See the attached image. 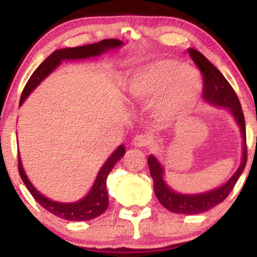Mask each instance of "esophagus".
<instances>
[{"label":"esophagus","mask_w":257,"mask_h":257,"mask_svg":"<svg viewBox=\"0 0 257 257\" xmlns=\"http://www.w3.org/2000/svg\"><path fill=\"white\" fill-rule=\"evenodd\" d=\"M149 144H151V139L147 138V136H145V135H138V136H135L134 140H133V146L136 148L147 147Z\"/></svg>","instance_id":"obj_1"}]
</instances>
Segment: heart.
I'll return each instance as SVG.
<instances>
[{"label": "heart", "instance_id": "heart-1", "mask_svg": "<svg viewBox=\"0 0 257 257\" xmlns=\"http://www.w3.org/2000/svg\"><path fill=\"white\" fill-rule=\"evenodd\" d=\"M201 86L199 76L187 64L162 59L135 69L125 84L129 98L136 103H151L164 119L173 118L186 108Z\"/></svg>", "mask_w": 257, "mask_h": 257}]
</instances>
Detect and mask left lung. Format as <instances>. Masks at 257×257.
Returning <instances> with one entry per match:
<instances>
[{
    "mask_svg": "<svg viewBox=\"0 0 257 257\" xmlns=\"http://www.w3.org/2000/svg\"><path fill=\"white\" fill-rule=\"evenodd\" d=\"M188 54L192 58L194 64L199 67L203 73L204 86L203 97L210 104L222 108H228L231 115L235 117L237 124L241 128L243 139V157L239 167L235 174L222 186L211 190L209 192L199 194H181L175 192L164 180V168L154 155H149L148 166L151 171V177L154 181L155 196L161 203V205L174 213L181 215H197L205 212L225 199L231 192L233 186L242 174L246 164V138H245V122L243 115L241 103L238 97L233 91L225 77L220 73L217 67L213 66L200 52L193 48H188Z\"/></svg>",
    "mask_w": 257,
    "mask_h": 257,
    "instance_id": "left-lung-1",
    "label": "left lung"
}]
</instances>
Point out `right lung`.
<instances>
[{
  "instance_id": "right-lung-1",
  "label": "right lung",
  "mask_w": 257,
  "mask_h": 257,
  "mask_svg": "<svg viewBox=\"0 0 257 257\" xmlns=\"http://www.w3.org/2000/svg\"><path fill=\"white\" fill-rule=\"evenodd\" d=\"M123 42L117 39H105L96 44L84 45V46H78L72 48H63V50H57L51 54L47 59H45L39 65V67L34 71L31 78L26 84L22 95L20 98V105L25 102V99L29 96V93L40 84L42 80L50 74L56 67L59 66L63 60H77V59H86V58L98 57L105 52L115 50V48L121 47ZM125 154L124 146H119L115 152L110 155L105 164L103 165L97 175L95 184L90 192L84 197L83 199L74 201V203H59V201H53L50 198L45 197L35 188L31 181L28 180L26 175L24 167H22L20 154H19V173H20L21 179L24 180L28 191L31 192L34 199L38 201L40 205L46 209L48 212L53 213L54 216L59 218L71 220V222H82V220H91L96 217L102 215L104 211L108 209L109 205V196L108 190H106V178L112 170L115 164Z\"/></svg>"
}]
</instances>
